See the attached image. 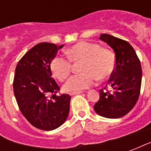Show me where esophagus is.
I'll return each mask as SVG.
<instances>
[{
	"instance_id": "1",
	"label": "esophagus",
	"mask_w": 151,
	"mask_h": 151,
	"mask_svg": "<svg viewBox=\"0 0 151 151\" xmlns=\"http://www.w3.org/2000/svg\"><path fill=\"white\" fill-rule=\"evenodd\" d=\"M83 93L82 91H78V92H70L69 93V95H78V94H82Z\"/></svg>"
}]
</instances>
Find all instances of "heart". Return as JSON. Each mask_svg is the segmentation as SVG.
I'll use <instances>...</instances> for the list:
<instances>
[{
	"mask_svg": "<svg viewBox=\"0 0 151 151\" xmlns=\"http://www.w3.org/2000/svg\"><path fill=\"white\" fill-rule=\"evenodd\" d=\"M69 59L56 56L50 63V70L54 78L64 82L72 69V62L82 61V73L71 77L64 86V90L69 92H78L95 84L97 78L106 79L113 73L116 56L111 50L95 43L79 42L65 51Z\"/></svg>",
	"mask_w": 151,
	"mask_h": 151,
	"instance_id": "obj_1",
	"label": "heart"
}]
</instances>
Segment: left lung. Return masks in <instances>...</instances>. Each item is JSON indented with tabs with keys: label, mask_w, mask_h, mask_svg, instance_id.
<instances>
[{
	"label": "left lung",
	"mask_w": 151,
	"mask_h": 151,
	"mask_svg": "<svg viewBox=\"0 0 151 151\" xmlns=\"http://www.w3.org/2000/svg\"><path fill=\"white\" fill-rule=\"evenodd\" d=\"M100 40L108 43L116 54V65L108 86L99 91V100L94 109L101 116L120 118L129 113L139 98L142 66L133 47L125 40L108 34Z\"/></svg>",
	"instance_id": "left-lung-1"
}]
</instances>
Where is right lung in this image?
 Returning <instances> with one entry per match:
<instances>
[{"mask_svg": "<svg viewBox=\"0 0 151 151\" xmlns=\"http://www.w3.org/2000/svg\"><path fill=\"white\" fill-rule=\"evenodd\" d=\"M63 46L39 43L22 57L15 69L13 86L18 108L40 129H55L69 115L71 97L68 94L57 95L60 87L50 70V63Z\"/></svg>", "mask_w": 151, "mask_h": 151, "instance_id": "right-lung-1", "label": "right lung"}]
</instances>
